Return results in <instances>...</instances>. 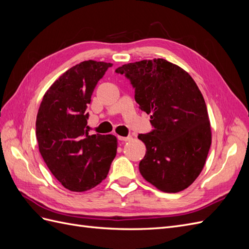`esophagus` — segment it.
<instances>
[{
  "instance_id": "esophagus-1",
  "label": "esophagus",
  "mask_w": 249,
  "mask_h": 249,
  "mask_svg": "<svg viewBox=\"0 0 249 249\" xmlns=\"http://www.w3.org/2000/svg\"><path fill=\"white\" fill-rule=\"evenodd\" d=\"M118 139L122 140V141H129L132 139L131 136H127V137H122V136H118Z\"/></svg>"
}]
</instances>
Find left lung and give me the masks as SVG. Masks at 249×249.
Masks as SVG:
<instances>
[{
	"label": "left lung",
	"instance_id": "8db88e82",
	"mask_svg": "<svg viewBox=\"0 0 249 249\" xmlns=\"http://www.w3.org/2000/svg\"><path fill=\"white\" fill-rule=\"evenodd\" d=\"M135 87V100L155 130L139 134L146 153L141 176L157 189L177 193L200 175L212 142L205 100L182 67L165 59L141 60L116 70Z\"/></svg>",
	"mask_w": 249,
	"mask_h": 249
}]
</instances>
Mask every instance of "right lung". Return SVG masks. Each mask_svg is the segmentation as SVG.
Wrapping results in <instances>:
<instances>
[{"mask_svg":"<svg viewBox=\"0 0 249 249\" xmlns=\"http://www.w3.org/2000/svg\"><path fill=\"white\" fill-rule=\"evenodd\" d=\"M112 63L87 60L60 76L44 93L36 117V138L47 166L73 192L92 189L106 178L116 156L114 135L91 134L88 104Z\"/></svg>","mask_w":249,"mask_h":249,"instance_id":"add662e5","label":"right lung"}]
</instances>
